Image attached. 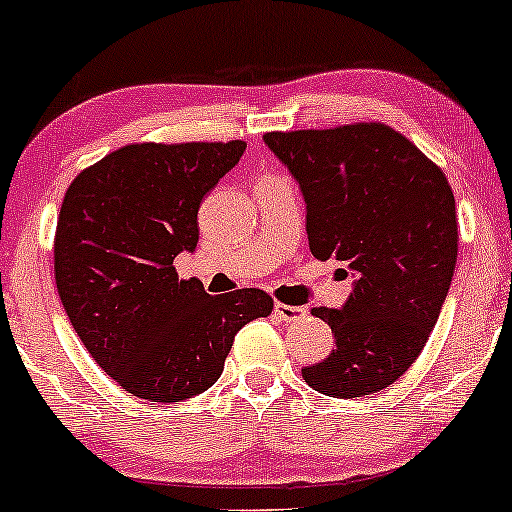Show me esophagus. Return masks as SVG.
<instances>
[{
    "label": "esophagus",
    "instance_id": "esophagus-1",
    "mask_svg": "<svg viewBox=\"0 0 512 512\" xmlns=\"http://www.w3.org/2000/svg\"><path fill=\"white\" fill-rule=\"evenodd\" d=\"M274 315L279 317V320H284V322H296V320H301V317L305 315V308H301V305L276 303L274 305Z\"/></svg>",
    "mask_w": 512,
    "mask_h": 512
}]
</instances>
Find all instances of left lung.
<instances>
[{
	"label": "left lung",
	"instance_id": "obj_1",
	"mask_svg": "<svg viewBox=\"0 0 512 512\" xmlns=\"http://www.w3.org/2000/svg\"><path fill=\"white\" fill-rule=\"evenodd\" d=\"M264 144L301 185L310 252L356 274L344 308L310 310L337 346L303 380L342 399L385 390L419 358L448 296L457 262L448 178L383 122L267 132Z\"/></svg>",
	"mask_w": 512,
	"mask_h": 512
}]
</instances>
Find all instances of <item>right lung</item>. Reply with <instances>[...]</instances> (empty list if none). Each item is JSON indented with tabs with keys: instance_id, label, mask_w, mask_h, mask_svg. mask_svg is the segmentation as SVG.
Wrapping results in <instances>:
<instances>
[{
	"instance_id": "add662e5",
	"label": "right lung",
	"mask_w": 512,
	"mask_h": 512,
	"mask_svg": "<svg viewBox=\"0 0 512 512\" xmlns=\"http://www.w3.org/2000/svg\"><path fill=\"white\" fill-rule=\"evenodd\" d=\"M245 142L127 144L81 170L55 231V284L79 339L122 390L182 402L219 380L233 339L274 301L209 296L173 260L195 250L197 211Z\"/></svg>"
}]
</instances>
